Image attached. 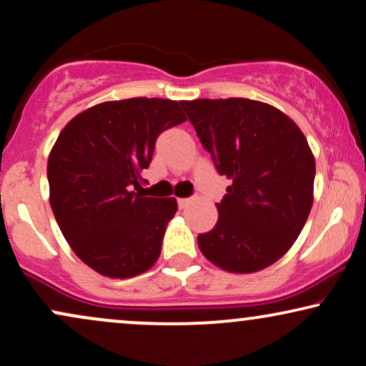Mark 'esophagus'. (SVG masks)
<instances>
[{"label": "esophagus", "mask_w": 366, "mask_h": 366, "mask_svg": "<svg viewBox=\"0 0 366 366\" xmlns=\"http://www.w3.org/2000/svg\"><path fill=\"white\" fill-rule=\"evenodd\" d=\"M189 203H191V199H189V197H180V199H177V204H179L180 209L186 208Z\"/></svg>", "instance_id": "1"}]
</instances>
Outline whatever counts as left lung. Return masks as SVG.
I'll return each instance as SVG.
<instances>
[{
  "instance_id": "left-lung-1",
  "label": "left lung",
  "mask_w": 366,
  "mask_h": 366,
  "mask_svg": "<svg viewBox=\"0 0 366 366\" xmlns=\"http://www.w3.org/2000/svg\"><path fill=\"white\" fill-rule=\"evenodd\" d=\"M220 175L232 180L218 220L197 236L212 263L234 274L270 267L287 253L313 204L315 158L300 127L246 98L182 102Z\"/></svg>"
}]
</instances>
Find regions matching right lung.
Wrapping results in <instances>:
<instances>
[{
  "label": "right lung",
  "instance_id": "obj_1",
  "mask_svg": "<svg viewBox=\"0 0 366 366\" xmlns=\"http://www.w3.org/2000/svg\"><path fill=\"white\" fill-rule=\"evenodd\" d=\"M180 107L158 98L96 104L70 120L54 142L49 203L74 253L98 274L139 275L162 253L177 203L141 194V172L159 134L186 122Z\"/></svg>",
  "mask_w": 366,
  "mask_h": 366
}]
</instances>
